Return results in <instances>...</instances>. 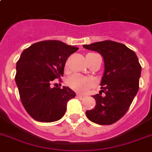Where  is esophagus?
Returning <instances> with one entry per match:
<instances>
[{
  "instance_id": "obj_1",
  "label": "esophagus",
  "mask_w": 152,
  "mask_h": 152,
  "mask_svg": "<svg viewBox=\"0 0 152 152\" xmlns=\"http://www.w3.org/2000/svg\"><path fill=\"white\" fill-rule=\"evenodd\" d=\"M77 97L79 98L80 99H82L85 98V96H83V95H81V94H77Z\"/></svg>"
}]
</instances>
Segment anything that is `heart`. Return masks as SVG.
Here are the masks:
<instances>
[{"label": "heart", "mask_w": 152, "mask_h": 152, "mask_svg": "<svg viewBox=\"0 0 152 152\" xmlns=\"http://www.w3.org/2000/svg\"><path fill=\"white\" fill-rule=\"evenodd\" d=\"M67 85L71 88L78 92H85L94 85L91 78L79 75H74L67 79Z\"/></svg>", "instance_id": "1"}]
</instances>
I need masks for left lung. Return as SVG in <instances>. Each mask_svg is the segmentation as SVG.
<instances>
[{
  "label": "left lung",
  "mask_w": 152,
  "mask_h": 152,
  "mask_svg": "<svg viewBox=\"0 0 152 152\" xmlns=\"http://www.w3.org/2000/svg\"><path fill=\"white\" fill-rule=\"evenodd\" d=\"M83 47L99 53L105 67L101 91L93 96L96 106L85 114L91 122L110 125L124 116L137 93L141 64L136 53L120 42L106 40Z\"/></svg>",
  "instance_id": "left-lung-1"
}]
</instances>
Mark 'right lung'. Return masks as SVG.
Segmentation results:
<instances>
[{
    "instance_id": "obj_1",
    "label": "right lung",
    "mask_w": 152,
    "mask_h": 152,
    "mask_svg": "<svg viewBox=\"0 0 152 152\" xmlns=\"http://www.w3.org/2000/svg\"><path fill=\"white\" fill-rule=\"evenodd\" d=\"M78 50L58 40H46L26 49L16 63L15 82L24 108L34 120L50 123L64 115L76 94L68 87L52 88L64 75L65 63Z\"/></svg>"
}]
</instances>
